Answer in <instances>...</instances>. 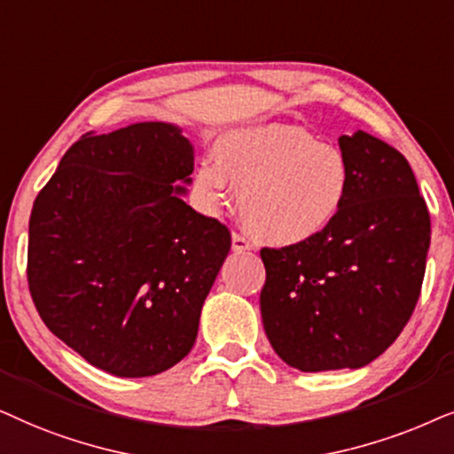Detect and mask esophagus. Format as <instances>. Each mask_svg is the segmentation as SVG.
I'll return each mask as SVG.
<instances>
[{
    "label": "esophagus",
    "instance_id": "obj_1",
    "mask_svg": "<svg viewBox=\"0 0 454 454\" xmlns=\"http://www.w3.org/2000/svg\"><path fill=\"white\" fill-rule=\"evenodd\" d=\"M232 249L237 251V253H245V251H251L253 245H251L249 239L243 237V234L234 232V234H232Z\"/></svg>",
    "mask_w": 454,
    "mask_h": 454
}]
</instances>
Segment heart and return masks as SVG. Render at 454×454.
<instances>
[{
	"mask_svg": "<svg viewBox=\"0 0 454 454\" xmlns=\"http://www.w3.org/2000/svg\"><path fill=\"white\" fill-rule=\"evenodd\" d=\"M214 166L199 164L192 191L207 211L240 189L247 231L274 247L301 245L322 234L347 201L350 166L340 147L301 126L259 124L223 132L211 147Z\"/></svg>",
	"mask_w": 454,
	"mask_h": 454,
	"instance_id": "obj_1",
	"label": "heart"
}]
</instances>
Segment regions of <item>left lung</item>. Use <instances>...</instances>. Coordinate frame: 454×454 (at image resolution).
Here are the masks:
<instances>
[{"label":"left lung","instance_id":"obj_1","mask_svg":"<svg viewBox=\"0 0 454 454\" xmlns=\"http://www.w3.org/2000/svg\"><path fill=\"white\" fill-rule=\"evenodd\" d=\"M338 145L350 186L336 220L307 243L262 249L263 330L301 372L380 357L415 309L430 249V211L403 153L364 130Z\"/></svg>","mask_w":454,"mask_h":454}]
</instances>
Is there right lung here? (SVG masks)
Listing matches in <instances>:
<instances>
[{
	"instance_id": "right-lung-1",
	"label": "right lung",
	"mask_w": 454,
	"mask_h": 454,
	"mask_svg": "<svg viewBox=\"0 0 454 454\" xmlns=\"http://www.w3.org/2000/svg\"><path fill=\"white\" fill-rule=\"evenodd\" d=\"M192 145L178 126L87 132L35 199L27 278L41 319L118 378L189 355L231 231L183 201Z\"/></svg>"
}]
</instances>
